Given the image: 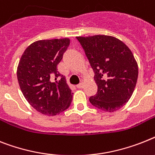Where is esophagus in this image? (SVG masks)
<instances>
[{
  "label": "esophagus",
  "instance_id": "34e87169",
  "mask_svg": "<svg viewBox=\"0 0 155 155\" xmlns=\"http://www.w3.org/2000/svg\"><path fill=\"white\" fill-rule=\"evenodd\" d=\"M83 87H84V84H83V83H80V84H79L76 85V87L80 88V89L83 88Z\"/></svg>",
  "mask_w": 155,
  "mask_h": 155
}]
</instances>
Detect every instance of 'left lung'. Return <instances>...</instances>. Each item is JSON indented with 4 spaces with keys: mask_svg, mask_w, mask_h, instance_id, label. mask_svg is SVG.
Listing matches in <instances>:
<instances>
[{
    "mask_svg": "<svg viewBox=\"0 0 155 155\" xmlns=\"http://www.w3.org/2000/svg\"><path fill=\"white\" fill-rule=\"evenodd\" d=\"M84 49L97 86L90 102L97 109L114 112L132 95L138 78V64L132 51L117 38L108 35L76 37Z\"/></svg>",
    "mask_w": 155,
    "mask_h": 155,
    "instance_id": "8db88e82",
    "label": "left lung"
}]
</instances>
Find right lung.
I'll return each instance as SVG.
<instances>
[{
    "label": "right lung",
    "mask_w": 155,
    "mask_h": 155,
    "mask_svg": "<svg viewBox=\"0 0 155 155\" xmlns=\"http://www.w3.org/2000/svg\"><path fill=\"white\" fill-rule=\"evenodd\" d=\"M70 44L68 38L39 40L25 49L17 68V79L23 96L34 109L44 115L54 116L69 107L71 91L58 64ZM53 76L61 80L52 82Z\"/></svg>",
    "instance_id": "obj_1"
}]
</instances>
